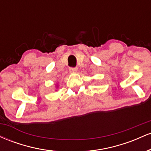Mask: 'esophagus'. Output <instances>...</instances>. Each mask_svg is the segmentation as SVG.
<instances>
[{
  "mask_svg": "<svg viewBox=\"0 0 151 151\" xmlns=\"http://www.w3.org/2000/svg\"><path fill=\"white\" fill-rule=\"evenodd\" d=\"M69 70H70V73H74V72H77V67H70Z\"/></svg>",
  "mask_w": 151,
  "mask_h": 151,
  "instance_id": "34e87169",
  "label": "esophagus"
}]
</instances>
